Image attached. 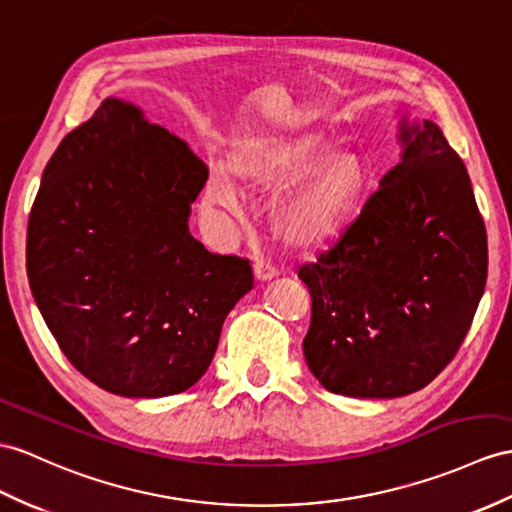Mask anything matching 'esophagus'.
Listing matches in <instances>:
<instances>
[{"label": "esophagus", "mask_w": 512, "mask_h": 512, "mask_svg": "<svg viewBox=\"0 0 512 512\" xmlns=\"http://www.w3.org/2000/svg\"><path fill=\"white\" fill-rule=\"evenodd\" d=\"M276 276H278V269L269 265L267 260H258V263L254 265V278L258 282H267V280H273Z\"/></svg>", "instance_id": "esophagus-1"}]
</instances>
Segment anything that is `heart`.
I'll return each instance as SVG.
<instances>
[{"instance_id": "obj_1", "label": "heart", "mask_w": 512, "mask_h": 512, "mask_svg": "<svg viewBox=\"0 0 512 512\" xmlns=\"http://www.w3.org/2000/svg\"><path fill=\"white\" fill-rule=\"evenodd\" d=\"M304 178L278 208L282 239L302 252L334 245L352 226L367 191V176L354 154H332L313 141L278 143L210 167L206 199L210 206L245 213L241 180L260 189H282Z\"/></svg>"}]
</instances>
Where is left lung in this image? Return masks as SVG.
Returning <instances> with one entry per match:
<instances>
[{
	"label": "left lung",
	"instance_id": "left-lung-1",
	"mask_svg": "<svg viewBox=\"0 0 512 512\" xmlns=\"http://www.w3.org/2000/svg\"><path fill=\"white\" fill-rule=\"evenodd\" d=\"M400 162L317 263L304 339L323 389L391 400L430 384L458 352L486 284L484 221L463 160L434 121H400Z\"/></svg>",
	"mask_w": 512,
	"mask_h": 512
}]
</instances>
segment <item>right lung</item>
<instances>
[{
  "mask_svg": "<svg viewBox=\"0 0 512 512\" xmlns=\"http://www.w3.org/2000/svg\"><path fill=\"white\" fill-rule=\"evenodd\" d=\"M206 180L189 145L117 97L49 158L28 221V280L62 354L99 389H191L252 291L247 260L210 254L189 232Z\"/></svg>",
  "mask_w": 512,
  "mask_h": 512,
  "instance_id": "add662e5",
  "label": "right lung"
}]
</instances>
